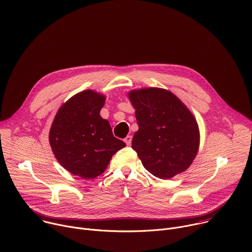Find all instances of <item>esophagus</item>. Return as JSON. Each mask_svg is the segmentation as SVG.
Wrapping results in <instances>:
<instances>
[{"mask_svg":"<svg viewBox=\"0 0 252 252\" xmlns=\"http://www.w3.org/2000/svg\"><path fill=\"white\" fill-rule=\"evenodd\" d=\"M124 142H125L128 146H130V145H131V143H132V136L128 135V136L124 139Z\"/></svg>","mask_w":252,"mask_h":252,"instance_id":"34e87169","label":"esophagus"}]
</instances>
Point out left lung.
I'll use <instances>...</instances> for the list:
<instances>
[{
	"mask_svg": "<svg viewBox=\"0 0 252 252\" xmlns=\"http://www.w3.org/2000/svg\"><path fill=\"white\" fill-rule=\"evenodd\" d=\"M128 97L139 126L132 148L144 168L163 180L185 172L199 147L198 125L192 113L167 89H134Z\"/></svg>",
	"mask_w": 252,
	"mask_h": 252,
	"instance_id": "1",
	"label": "left lung"
}]
</instances>
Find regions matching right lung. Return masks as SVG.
Wrapping results in <instances>:
<instances>
[{
  "label": "right lung",
  "mask_w": 252,
  "mask_h": 252,
  "mask_svg": "<svg viewBox=\"0 0 252 252\" xmlns=\"http://www.w3.org/2000/svg\"><path fill=\"white\" fill-rule=\"evenodd\" d=\"M105 100V95L90 89L73 95L61 106L49 130V144L59 163L82 179L101 175L112 156L126 146L100 116Z\"/></svg>",
  "instance_id": "add662e5"
}]
</instances>
